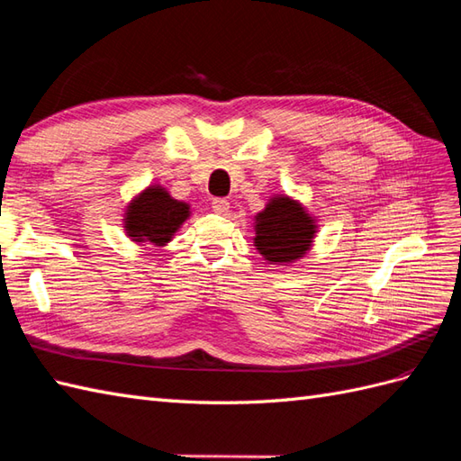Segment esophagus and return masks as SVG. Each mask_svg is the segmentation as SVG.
<instances>
[{
    "label": "esophagus",
    "instance_id": "34e87169",
    "mask_svg": "<svg viewBox=\"0 0 461 461\" xmlns=\"http://www.w3.org/2000/svg\"><path fill=\"white\" fill-rule=\"evenodd\" d=\"M212 210H214L216 214H226V212L230 210V203L226 198H214L212 200Z\"/></svg>",
    "mask_w": 461,
    "mask_h": 461
}]
</instances>
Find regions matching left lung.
<instances>
[{
    "label": "left lung",
    "instance_id": "obj_1",
    "mask_svg": "<svg viewBox=\"0 0 461 461\" xmlns=\"http://www.w3.org/2000/svg\"><path fill=\"white\" fill-rule=\"evenodd\" d=\"M313 218L288 196H275L255 221V247L270 265L292 263L310 251Z\"/></svg>",
    "mask_w": 461,
    "mask_h": 461
}]
</instances>
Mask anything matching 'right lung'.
<instances>
[{
	"label": "right lung",
	"instance_id": "right-lung-1",
	"mask_svg": "<svg viewBox=\"0 0 461 461\" xmlns=\"http://www.w3.org/2000/svg\"><path fill=\"white\" fill-rule=\"evenodd\" d=\"M188 204L175 200L163 186H148L126 208L124 228L128 238L138 243L165 245L188 218Z\"/></svg>",
	"mask_w": 461,
	"mask_h": 461
}]
</instances>
